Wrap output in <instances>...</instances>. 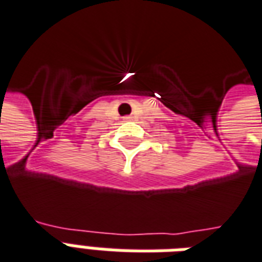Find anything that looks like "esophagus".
<instances>
[{
  "instance_id": "1",
  "label": "esophagus",
  "mask_w": 262,
  "mask_h": 262,
  "mask_svg": "<svg viewBox=\"0 0 262 262\" xmlns=\"http://www.w3.org/2000/svg\"><path fill=\"white\" fill-rule=\"evenodd\" d=\"M124 120H125V121H129V120H131V117H129V116H127V117H124Z\"/></svg>"
}]
</instances>
